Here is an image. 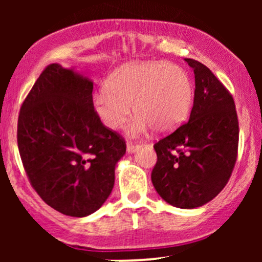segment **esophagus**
<instances>
[{
    "instance_id": "esophagus-1",
    "label": "esophagus",
    "mask_w": 262,
    "mask_h": 262,
    "mask_svg": "<svg viewBox=\"0 0 262 262\" xmlns=\"http://www.w3.org/2000/svg\"><path fill=\"white\" fill-rule=\"evenodd\" d=\"M140 148V145L139 144H133V143H130V141H128V144H127V151L128 152H135L137 151L138 149Z\"/></svg>"
}]
</instances>
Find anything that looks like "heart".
Segmentation results:
<instances>
[{"label": "heart", "instance_id": "1", "mask_svg": "<svg viewBox=\"0 0 262 262\" xmlns=\"http://www.w3.org/2000/svg\"><path fill=\"white\" fill-rule=\"evenodd\" d=\"M193 85L185 69L164 61H137L123 65L108 77L106 89L93 96V110L101 122L117 129L127 121L130 106L137 114L127 133L139 137L151 127L165 133L187 116Z\"/></svg>", "mask_w": 262, "mask_h": 262}]
</instances>
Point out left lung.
<instances>
[{
	"label": "left lung",
	"instance_id": "1",
	"mask_svg": "<svg viewBox=\"0 0 262 262\" xmlns=\"http://www.w3.org/2000/svg\"><path fill=\"white\" fill-rule=\"evenodd\" d=\"M194 98L189 121L155 143L151 181L160 197L177 208L212 201L229 181L237 156L239 123L233 96L214 74L193 59Z\"/></svg>",
	"mask_w": 262,
	"mask_h": 262
}]
</instances>
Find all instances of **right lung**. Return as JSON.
Segmentation results:
<instances>
[{
	"instance_id": "1",
	"label": "right lung",
	"mask_w": 262,
	"mask_h": 262,
	"mask_svg": "<svg viewBox=\"0 0 262 262\" xmlns=\"http://www.w3.org/2000/svg\"><path fill=\"white\" fill-rule=\"evenodd\" d=\"M93 82L50 64L35 81L18 117L17 141L32 187L48 206L86 217L106 202L125 141L93 110Z\"/></svg>"
}]
</instances>
